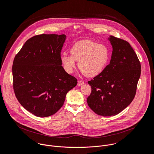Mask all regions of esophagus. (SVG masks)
Listing matches in <instances>:
<instances>
[{
  "mask_svg": "<svg viewBox=\"0 0 154 154\" xmlns=\"http://www.w3.org/2000/svg\"><path fill=\"white\" fill-rule=\"evenodd\" d=\"M84 84V82L82 81V80H79L78 81V83H77V85L78 86H81L82 85Z\"/></svg>",
  "mask_w": 154,
  "mask_h": 154,
  "instance_id": "esophagus-1",
  "label": "esophagus"
}]
</instances>
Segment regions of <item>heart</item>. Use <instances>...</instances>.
<instances>
[{"label": "heart", "mask_w": 154, "mask_h": 154, "mask_svg": "<svg viewBox=\"0 0 154 154\" xmlns=\"http://www.w3.org/2000/svg\"><path fill=\"white\" fill-rule=\"evenodd\" d=\"M71 55L63 54L60 60L64 71L71 73L79 61L80 71L88 77H96L101 74L109 60V51L103 44L90 40H82L74 43L70 49Z\"/></svg>", "instance_id": "b5f03b06"}]
</instances>
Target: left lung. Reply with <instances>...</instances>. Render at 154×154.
<instances>
[{"label": "left lung", "instance_id": "obj_1", "mask_svg": "<svg viewBox=\"0 0 154 154\" xmlns=\"http://www.w3.org/2000/svg\"><path fill=\"white\" fill-rule=\"evenodd\" d=\"M109 39L113 47L110 63L88 82L91 86L88 105L103 116L116 115L130 104L141 75L140 61L130 44L113 36Z\"/></svg>", "mask_w": 154, "mask_h": 154}]
</instances>
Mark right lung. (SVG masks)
Returning <instances> with one entry per match:
<instances>
[{"label":"right lung","mask_w":154,"mask_h":154,"mask_svg":"<svg viewBox=\"0 0 154 154\" xmlns=\"http://www.w3.org/2000/svg\"><path fill=\"white\" fill-rule=\"evenodd\" d=\"M65 35L42 34L29 39L16 55L12 66L15 96L26 109L48 117L63 106L77 79L61 66Z\"/></svg>","instance_id":"obj_1"}]
</instances>
